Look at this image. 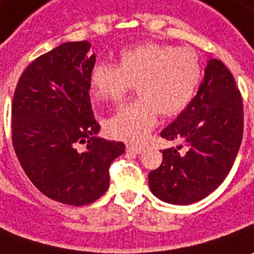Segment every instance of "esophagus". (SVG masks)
Segmentation results:
<instances>
[{
	"mask_svg": "<svg viewBox=\"0 0 254 254\" xmlns=\"http://www.w3.org/2000/svg\"><path fill=\"white\" fill-rule=\"evenodd\" d=\"M127 151L129 152V154H134V155H137V154H141V152H143V147H136V145H127Z\"/></svg>",
	"mask_w": 254,
	"mask_h": 254,
	"instance_id": "34e87169",
	"label": "esophagus"
}]
</instances>
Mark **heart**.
I'll use <instances>...</instances> for the list:
<instances>
[{
    "label": "heart",
    "mask_w": 254,
    "mask_h": 254,
    "mask_svg": "<svg viewBox=\"0 0 254 254\" xmlns=\"http://www.w3.org/2000/svg\"><path fill=\"white\" fill-rule=\"evenodd\" d=\"M118 65L96 62L89 72L92 95L100 102H118L134 84L139 97L106 121L114 139L141 143L165 117L182 113L192 100L202 75L201 60L191 48L143 44L120 52Z\"/></svg>",
    "instance_id": "1"
}]
</instances>
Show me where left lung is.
Wrapping results in <instances>:
<instances>
[{"label":"left lung","instance_id":"obj_1","mask_svg":"<svg viewBox=\"0 0 254 254\" xmlns=\"http://www.w3.org/2000/svg\"><path fill=\"white\" fill-rule=\"evenodd\" d=\"M244 134V106L235 79L223 62L209 59L205 78L190 104L161 132L182 141L162 151L148 175L151 192L172 205H191L219 187L231 170Z\"/></svg>","mask_w":254,"mask_h":254}]
</instances>
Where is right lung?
Returning a JSON list of instances; mask_svg holds the SVG:
<instances>
[{"label":"right lung","mask_w":254,"mask_h":254,"mask_svg":"<svg viewBox=\"0 0 254 254\" xmlns=\"http://www.w3.org/2000/svg\"><path fill=\"white\" fill-rule=\"evenodd\" d=\"M89 49L88 41L64 42L35 59L12 103V143L23 170L42 194L72 206L107 191L110 165L125 152L121 141L97 136L89 99L96 56Z\"/></svg>","instance_id":"right-lung-1"}]
</instances>
